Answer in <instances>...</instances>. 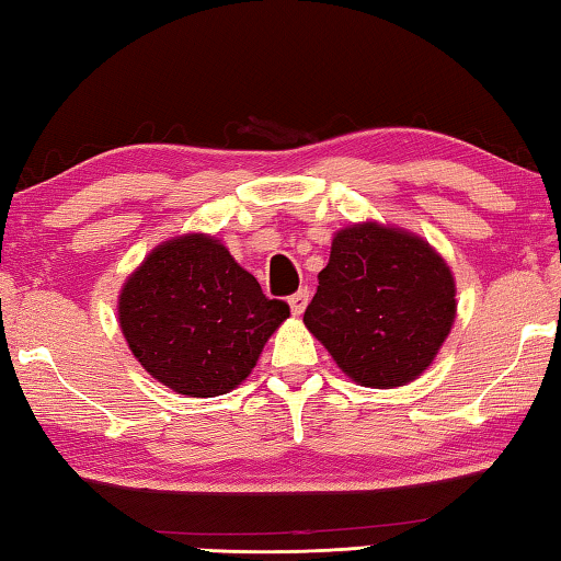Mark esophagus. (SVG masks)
Returning <instances> with one entry per match:
<instances>
[{
    "instance_id": "esophagus-1",
    "label": "esophagus",
    "mask_w": 561,
    "mask_h": 561,
    "mask_svg": "<svg viewBox=\"0 0 561 561\" xmlns=\"http://www.w3.org/2000/svg\"><path fill=\"white\" fill-rule=\"evenodd\" d=\"M307 304H309V291H307V289L294 291L291 297H289L291 314H294V317H301V314H304V309H307Z\"/></svg>"
}]
</instances>
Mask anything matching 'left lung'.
I'll use <instances>...</instances> for the list:
<instances>
[{
    "label": "left lung",
    "instance_id": "8db88e82",
    "mask_svg": "<svg viewBox=\"0 0 561 561\" xmlns=\"http://www.w3.org/2000/svg\"><path fill=\"white\" fill-rule=\"evenodd\" d=\"M455 309L450 267L428 242L364 222L334 234L304 324L356 383L396 388L433 364Z\"/></svg>",
    "mask_w": 561,
    "mask_h": 561
}]
</instances>
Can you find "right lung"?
<instances>
[{
	"label": "right lung",
	"mask_w": 561,
	"mask_h": 561,
	"mask_svg": "<svg viewBox=\"0 0 561 561\" xmlns=\"http://www.w3.org/2000/svg\"><path fill=\"white\" fill-rule=\"evenodd\" d=\"M287 317V301L264 297L220 240L197 232L158 244L118 297L133 356L187 398L240 386Z\"/></svg>",
	"instance_id": "right-lung-1"
}]
</instances>
